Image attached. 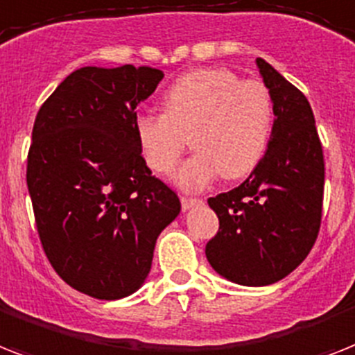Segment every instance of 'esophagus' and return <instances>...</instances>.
I'll list each match as a JSON object with an SVG mask.
<instances>
[{"mask_svg":"<svg viewBox=\"0 0 355 355\" xmlns=\"http://www.w3.org/2000/svg\"><path fill=\"white\" fill-rule=\"evenodd\" d=\"M180 202H182V209H184V211H187V209H191V207L200 206V204H202V198L182 197V198H180Z\"/></svg>","mask_w":355,"mask_h":355,"instance_id":"obj_1","label":"esophagus"}]
</instances>
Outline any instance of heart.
Segmentation results:
<instances>
[{
    "mask_svg": "<svg viewBox=\"0 0 355 355\" xmlns=\"http://www.w3.org/2000/svg\"><path fill=\"white\" fill-rule=\"evenodd\" d=\"M272 131L270 91L227 69H197L177 78L164 93V112L144 111L135 118L140 153L160 175L175 169L189 135L197 151L173 177L184 191H200L218 175H250L264 157Z\"/></svg>",
    "mask_w": 355,
    "mask_h": 355,
    "instance_id": "1",
    "label": "heart"
}]
</instances>
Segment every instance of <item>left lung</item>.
<instances>
[{
	"mask_svg": "<svg viewBox=\"0 0 355 355\" xmlns=\"http://www.w3.org/2000/svg\"><path fill=\"white\" fill-rule=\"evenodd\" d=\"M273 100V131L250 177L207 198L218 217L206 257L241 286H268L301 264L321 226L324 160L306 96L262 58L255 60Z\"/></svg>",
	"mask_w": 355,
	"mask_h": 355,
	"instance_id": "8db88e82",
	"label": "left lung"
}]
</instances>
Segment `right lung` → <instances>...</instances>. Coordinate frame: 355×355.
Instances as JSON below:
<instances>
[{"label":"right lung","instance_id":"add662e5","mask_svg":"<svg viewBox=\"0 0 355 355\" xmlns=\"http://www.w3.org/2000/svg\"><path fill=\"white\" fill-rule=\"evenodd\" d=\"M162 78L135 65L78 69L34 122L27 186L40 241L58 275L94 299L137 292L158 235L180 213L135 135L137 107Z\"/></svg>","mask_w":355,"mask_h":355}]
</instances>
